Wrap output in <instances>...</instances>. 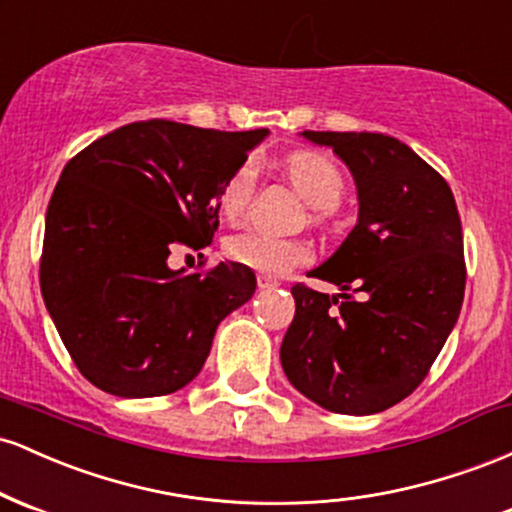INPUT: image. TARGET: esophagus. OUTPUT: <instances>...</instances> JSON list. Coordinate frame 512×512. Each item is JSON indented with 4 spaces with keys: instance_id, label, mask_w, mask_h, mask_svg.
I'll use <instances>...</instances> for the list:
<instances>
[{
    "instance_id": "1",
    "label": "esophagus",
    "mask_w": 512,
    "mask_h": 512,
    "mask_svg": "<svg viewBox=\"0 0 512 512\" xmlns=\"http://www.w3.org/2000/svg\"><path fill=\"white\" fill-rule=\"evenodd\" d=\"M276 286H279V281L272 279V276H264V274L257 276V289L260 291H272Z\"/></svg>"
}]
</instances>
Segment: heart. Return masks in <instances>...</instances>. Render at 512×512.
I'll return each mask as SVG.
<instances>
[{
  "instance_id": "b5f03b06",
  "label": "heart",
  "mask_w": 512,
  "mask_h": 512,
  "mask_svg": "<svg viewBox=\"0 0 512 512\" xmlns=\"http://www.w3.org/2000/svg\"><path fill=\"white\" fill-rule=\"evenodd\" d=\"M286 173L301 197L313 209L330 211L342 202L344 178L330 158L320 154H296L286 161ZM257 182L255 161H243L228 175L219 192V209L226 219H238L248 207ZM228 260L264 276H284L310 260V248L301 240L272 238L260 231L233 233L223 243Z\"/></svg>"
}]
</instances>
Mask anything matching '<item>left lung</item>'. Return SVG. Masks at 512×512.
I'll return each instance as SVG.
<instances>
[{"label": "left lung", "instance_id": "left-lung-1", "mask_svg": "<svg viewBox=\"0 0 512 512\" xmlns=\"http://www.w3.org/2000/svg\"><path fill=\"white\" fill-rule=\"evenodd\" d=\"M301 137L330 146L351 170L358 219L310 272L342 293L291 289L296 315L281 366L322 409L378 414L421 385L460 315L467 279L460 214L448 182L395 137L310 129Z\"/></svg>", "mask_w": 512, "mask_h": 512}]
</instances>
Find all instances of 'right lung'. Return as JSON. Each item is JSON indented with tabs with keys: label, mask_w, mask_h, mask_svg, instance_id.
Returning <instances> with one entry per match:
<instances>
[{
	"label": "right lung",
	"mask_w": 512,
	"mask_h": 512,
	"mask_svg": "<svg viewBox=\"0 0 512 512\" xmlns=\"http://www.w3.org/2000/svg\"><path fill=\"white\" fill-rule=\"evenodd\" d=\"M269 129L132 122L67 163L45 216L40 291L81 375L115 397L170 395L197 378L219 322L257 289L252 269H170L207 248L219 192Z\"/></svg>",
	"instance_id": "add662e5"
}]
</instances>
